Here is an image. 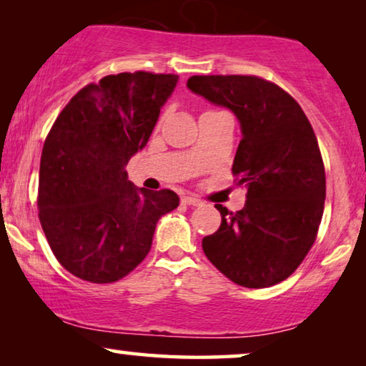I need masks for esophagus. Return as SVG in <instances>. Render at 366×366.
<instances>
[{
    "mask_svg": "<svg viewBox=\"0 0 366 366\" xmlns=\"http://www.w3.org/2000/svg\"><path fill=\"white\" fill-rule=\"evenodd\" d=\"M182 202L184 204H193V207H198V204H202V199H198L197 197H192V194H187V197H183Z\"/></svg>",
    "mask_w": 366,
    "mask_h": 366,
    "instance_id": "1",
    "label": "esophagus"
}]
</instances>
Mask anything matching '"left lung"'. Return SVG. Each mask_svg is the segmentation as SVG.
I'll use <instances>...</instances> for the list:
<instances>
[{
  "mask_svg": "<svg viewBox=\"0 0 366 366\" xmlns=\"http://www.w3.org/2000/svg\"><path fill=\"white\" fill-rule=\"evenodd\" d=\"M187 86L238 118L232 172L248 189L237 213L214 204L222 224L203 238V252L239 287H273L300 267L323 217L327 182L312 124L285 89L263 78L192 76Z\"/></svg>",
  "mask_w": 366,
  "mask_h": 366,
  "instance_id": "8db88e82",
  "label": "left lung"
}]
</instances>
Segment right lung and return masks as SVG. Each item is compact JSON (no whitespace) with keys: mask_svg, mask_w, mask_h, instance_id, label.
<instances>
[{"mask_svg":"<svg viewBox=\"0 0 366 366\" xmlns=\"http://www.w3.org/2000/svg\"><path fill=\"white\" fill-rule=\"evenodd\" d=\"M178 74H108L74 94L49 129L39 163L38 209L64 269L113 283L147 257L158 219L178 207L172 189L128 179L129 158L147 147Z\"/></svg>","mask_w":366,"mask_h":366,"instance_id":"add662e5","label":"right lung"}]
</instances>
